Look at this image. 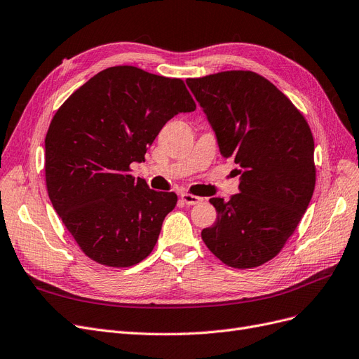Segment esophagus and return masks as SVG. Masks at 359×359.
Instances as JSON below:
<instances>
[{"mask_svg": "<svg viewBox=\"0 0 359 359\" xmlns=\"http://www.w3.org/2000/svg\"><path fill=\"white\" fill-rule=\"evenodd\" d=\"M180 200L183 201V204H187V205H196L203 201V198L195 196L188 192H183V194H180Z\"/></svg>", "mask_w": 359, "mask_h": 359, "instance_id": "esophagus-1", "label": "esophagus"}]
</instances>
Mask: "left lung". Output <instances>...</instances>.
<instances>
[{
  "mask_svg": "<svg viewBox=\"0 0 359 359\" xmlns=\"http://www.w3.org/2000/svg\"><path fill=\"white\" fill-rule=\"evenodd\" d=\"M187 84L220 155L232 158L240 175V194L229 201L210 198L217 219L203 229V241L228 266H260L280 253L311 203V128L284 93L255 72L228 71Z\"/></svg>",
  "mask_w": 359,
  "mask_h": 359,
  "instance_id": "left-lung-1",
  "label": "left lung"
}]
</instances>
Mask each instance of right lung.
<instances>
[{
  "mask_svg": "<svg viewBox=\"0 0 359 359\" xmlns=\"http://www.w3.org/2000/svg\"><path fill=\"white\" fill-rule=\"evenodd\" d=\"M182 79L112 66L90 78L46 136L50 201L76 244L100 264L128 268L154 250L175 192L130 175L167 121L195 111Z\"/></svg>",
  "mask_w": 359,
  "mask_h": 359,
  "instance_id": "add662e5",
  "label": "right lung"
}]
</instances>
